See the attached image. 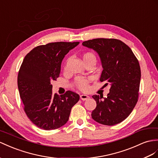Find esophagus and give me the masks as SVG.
<instances>
[{
    "label": "esophagus",
    "instance_id": "esophagus-1",
    "mask_svg": "<svg viewBox=\"0 0 158 158\" xmlns=\"http://www.w3.org/2000/svg\"><path fill=\"white\" fill-rule=\"evenodd\" d=\"M80 98H81V99L83 100V101H85V100H87V99L89 98V96H88L87 95L82 94V95H80Z\"/></svg>",
    "mask_w": 158,
    "mask_h": 158
}]
</instances>
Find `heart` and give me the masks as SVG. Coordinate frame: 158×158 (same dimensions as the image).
Wrapping results in <instances>:
<instances>
[{
	"label": "heart",
	"mask_w": 158,
	"mask_h": 158,
	"mask_svg": "<svg viewBox=\"0 0 158 158\" xmlns=\"http://www.w3.org/2000/svg\"><path fill=\"white\" fill-rule=\"evenodd\" d=\"M83 60L85 63L89 61H93L95 63V56L91 52H87L83 55ZM75 85L80 90L86 91L89 87V79L81 77H78L75 80Z\"/></svg>",
	"instance_id": "obj_1"
}]
</instances>
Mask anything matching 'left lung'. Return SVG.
Listing matches in <instances>:
<instances>
[{
  "label": "left lung",
  "instance_id": "left-lung-1",
  "mask_svg": "<svg viewBox=\"0 0 158 158\" xmlns=\"http://www.w3.org/2000/svg\"><path fill=\"white\" fill-rule=\"evenodd\" d=\"M84 47L98 52L103 67L100 81L111 85L107 98L92 96L97 106L91 117L106 125L119 123L131 114L137 102L141 79L138 60L126 44L115 39H95Z\"/></svg>",
  "mask_w": 158,
  "mask_h": 158
}]
</instances>
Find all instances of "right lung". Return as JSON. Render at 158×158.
<instances>
[{
    "mask_svg": "<svg viewBox=\"0 0 158 158\" xmlns=\"http://www.w3.org/2000/svg\"><path fill=\"white\" fill-rule=\"evenodd\" d=\"M79 42H56L34 48L28 53L18 74V88L24 110L35 125L52 130L65 124L79 95L71 91L52 94L51 83L59 77L61 62Z\"/></svg>",
    "mask_w": 158,
    "mask_h": 158,
    "instance_id": "1",
    "label": "right lung"
}]
</instances>
